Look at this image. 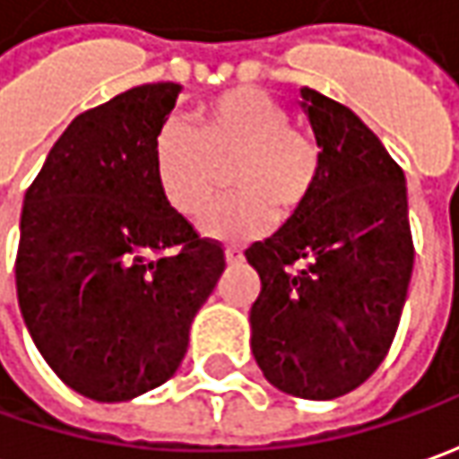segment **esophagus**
Listing matches in <instances>:
<instances>
[{
	"instance_id": "esophagus-1",
	"label": "esophagus",
	"mask_w": 459,
	"mask_h": 459,
	"mask_svg": "<svg viewBox=\"0 0 459 459\" xmlns=\"http://www.w3.org/2000/svg\"><path fill=\"white\" fill-rule=\"evenodd\" d=\"M226 261L229 264H241L244 261V248L241 246H226Z\"/></svg>"
}]
</instances>
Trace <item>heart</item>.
<instances>
[{
  "label": "heart",
  "instance_id": "heart-1",
  "mask_svg": "<svg viewBox=\"0 0 459 459\" xmlns=\"http://www.w3.org/2000/svg\"><path fill=\"white\" fill-rule=\"evenodd\" d=\"M198 134L167 124L154 142V169L165 200L178 213L198 215L233 165L236 195L211 205L200 230L218 241H246L294 215L312 195L320 152L292 129L287 108L259 88H236L195 111Z\"/></svg>",
  "mask_w": 459,
  "mask_h": 459
}]
</instances>
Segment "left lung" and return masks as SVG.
Segmentation results:
<instances>
[{"instance_id": "left-lung-1", "label": "left lung", "mask_w": 459, "mask_h": 459, "mask_svg": "<svg viewBox=\"0 0 459 459\" xmlns=\"http://www.w3.org/2000/svg\"><path fill=\"white\" fill-rule=\"evenodd\" d=\"M320 152L309 200L246 248L259 272L251 351L269 384L338 399L386 358L414 266L402 167L342 103L302 88ZM305 260L297 273L291 266Z\"/></svg>"}]
</instances>
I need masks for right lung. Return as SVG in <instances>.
Returning <instances> with one entry per match:
<instances>
[{
	"mask_svg": "<svg viewBox=\"0 0 459 459\" xmlns=\"http://www.w3.org/2000/svg\"><path fill=\"white\" fill-rule=\"evenodd\" d=\"M178 83H144L71 121L24 193L17 297L63 384L126 402L165 384L226 269L162 195L154 142Z\"/></svg>",
	"mask_w": 459,
	"mask_h": 459,
	"instance_id": "1",
	"label": "right lung"
}]
</instances>
